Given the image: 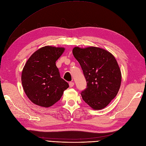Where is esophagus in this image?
I'll use <instances>...</instances> for the list:
<instances>
[{
	"label": "esophagus",
	"instance_id": "esophagus-1",
	"mask_svg": "<svg viewBox=\"0 0 146 146\" xmlns=\"http://www.w3.org/2000/svg\"><path fill=\"white\" fill-rule=\"evenodd\" d=\"M74 85V82H69V87H70V88L73 87Z\"/></svg>",
	"mask_w": 146,
	"mask_h": 146
}]
</instances>
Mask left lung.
Masks as SVG:
<instances>
[{"label": "left lung", "mask_w": 146, "mask_h": 146, "mask_svg": "<svg viewBox=\"0 0 146 146\" xmlns=\"http://www.w3.org/2000/svg\"><path fill=\"white\" fill-rule=\"evenodd\" d=\"M80 65L87 86L80 93L91 108L100 110L115 98L119 91L121 73L115 57L104 48L97 47L73 48Z\"/></svg>", "instance_id": "8db88e82"}]
</instances>
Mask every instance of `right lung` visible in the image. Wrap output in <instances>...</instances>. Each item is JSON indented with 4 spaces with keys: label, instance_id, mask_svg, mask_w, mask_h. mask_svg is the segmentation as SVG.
Instances as JSON below:
<instances>
[{
    "label": "right lung",
    "instance_id": "right-lung-1",
    "mask_svg": "<svg viewBox=\"0 0 146 146\" xmlns=\"http://www.w3.org/2000/svg\"><path fill=\"white\" fill-rule=\"evenodd\" d=\"M64 50V47H42L32 54L25 64L21 83L27 97L35 105L52 106L68 88L56 66V61Z\"/></svg>",
    "mask_w": 146,
    "mask_h": 146
}]
</instances>
